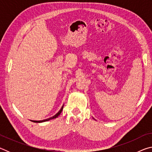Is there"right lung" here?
Instances as JSON below:
<instances>
[{
    "label": "right lung",
    "instance_id": "right-lung-1",
    "mask_svg": "<svg viewBox=\"0 0 152 152\" xmlns=\"http://www.w3.org/2000/svg\"><path fill=\"white\" fill-rule=\"evenodd\" d=\"M63 107H62L61 108V109L60 110V111H59L57 114L56 115H55L54 116H53L52 117H50V118H49V119H45V120H42V121H32L33 122H35V123H42V122H44V121H49V120H51V119H55V118H56V117H58L59 115H60V113H61V111H62V110H63Z\"/></svg>",
    "mask_w": 152,
    "mask_h": 152
}]
</instances>
